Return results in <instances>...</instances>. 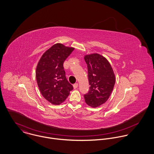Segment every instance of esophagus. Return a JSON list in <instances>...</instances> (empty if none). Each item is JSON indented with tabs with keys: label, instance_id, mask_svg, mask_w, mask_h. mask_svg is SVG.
I'll use <instances>...</instances> for the list:
<instances>
[{
	"label": "esophagus",
	"instance_id": "34e87169",
	"mask_svg": "<svg viewBox=\"0 0 154 154\" xmlns=\"http://www.w3.org/2000/svg\"><path fill=\"white\" fill-rule=\"evenodd\" d=\"M78 83H76V84H75L73 85V88L74 89H76V88H78Z\"/></svg>",
	"mask_w": 154,
	"mask_h": 154
}]
</instances>
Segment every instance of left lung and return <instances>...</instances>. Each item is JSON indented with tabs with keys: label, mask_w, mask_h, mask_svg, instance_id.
Returning a JSON list of instances; mask_svg holds the SVG:
<instances>
[{
	"label": "left lung",
	"mask_w": 154,
	"mask_h": 154,
	"mask_svg": "<svg viewBox=\"0 0 154 154\" xmlns=\"http://www.w3.org/2000/svg\"><path fill=\"white\" fill-rule=\"evenodd\" d=\"M88 67L90 85L88 93L84 95L88 106L97 107L109 99L115 84V75L109 61L97 54L86 55L84 57Z\"/></svg>",
	"instance_id": "obj_1"
}]
</instances>
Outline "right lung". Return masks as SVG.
<instances>
[{"instance_id": "obj_1", "label": "right lung", "mask_w": 154, "mask_h": 154, "mask_svg": "<svg viewBox=\"0 0 154 154\" xmlns=\"http://www.w3.org/2000/svg\"><path fill=\"white\" fill-rule=\"evenodd\" d=\"M73 50L57 43L44 53L38 63L35 75L38 88L44 98L53 104L62 103L73 89L66 79L63 67Z\"/></svg>"}]
</instances>
